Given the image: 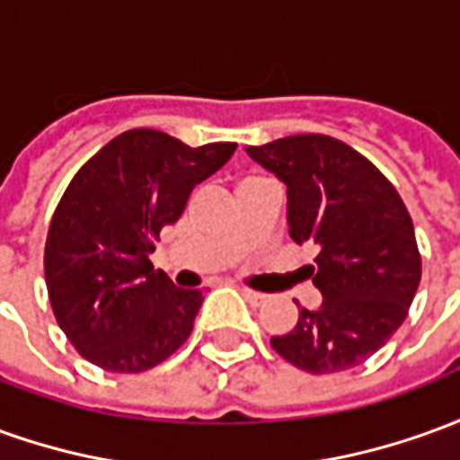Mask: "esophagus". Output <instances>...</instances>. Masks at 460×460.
I'll use <instances>...</instances> for the list:
<instances>
[{
    "mask_svg": "<svg viewBox=\"0 0 460 460\" xmlns=\"http://www.w3.org/2000/svg\"><path fill=\"white\" fill-rule=\"evenodd\" d=\"M241 294L246 296V301L252 304V306H263L266 301H269V294H263V291H253V288H241Z\"/></svg>",
    "mask_w": 460,
    "mask_h": 460,
    "instance_id": "34e87169",
    "label": "esophagus"
}]
</instances>
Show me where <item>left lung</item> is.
<instances>
[{
    "mask_svg": "<svg viewBox=\"0 0 460 460\" xmlns=\"http://www.w3.org/2000/svg\"><path fill=\"white\" fill-rule=\"evenodd\" d=\"M288 194V234L316 243V311L274 336V351L308 374H336L371 358L403 323L420 281L413 221L396 186L349 144L296 134L246 146Z\"/></svg>",
    "mask_w": 460,
    "mask_h": 460,
    "instance_id": "1",
    "label": "left lung"
}]
</instances>
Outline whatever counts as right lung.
<instances>
[{
  "label": "right lung",
  "mask_w": 460,
  "mask_h": 460,
  "mask_svg": "<svg viewBox=\"0 0 460 460\" xmlns=\"http://www.w3.org/2000/svg\"><path fill=\"white\" fill-rule=\"evenodd\" d=\"M234 152V141L194 149L164 131L129 129L74 174L51 217L44 276L57 323L86 361L141 374L189 339L204 296L176 288L149 253L191 189Z\"/></svg>",
  "instance_id": "add662e5"
}]
</instances>
